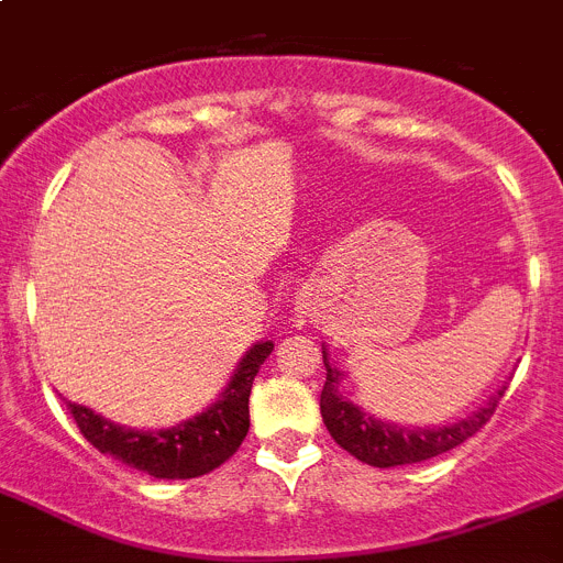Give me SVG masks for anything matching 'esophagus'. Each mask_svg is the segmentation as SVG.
Returning <instances> with one entry per match:
<instances>
[{"mask_svg": "<svg viewBox=\"0 0 563 563\" xmlns=\"http://www.w3.org/2000/svg\"><path fill=\"white\" fill-rule=\"evenodd\" d=\"M297 309H300V314H309V311H311V295H309V291L297 297Z\"/></svg>", "mask_w": 563, "mask_h": 563, "instance_id": "1", "label": "esophagus"}]
</instances>
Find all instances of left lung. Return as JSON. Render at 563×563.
Returning a JSON list of instances; mask_svg holds the SVG:
<instances>
[{
  "instance_id": "left-lung-1",
  "label": "left lung",
  "mask_w": 563,
  "mask_h": 563,
  "mask_svg": "<svg viewBox=\"0 0 563 563\" xmlns=\"http://www.w3.org/2000/svg\"><path fill=\"white\" fill-rule=\"evenodd\" d=\"M322 363H325V385H322L320 394L322 422H325L331 439L340 444L342 451H349L351 456L371 464V467L417 464L424 462V459L439 456V453L453 451L464 439H471L473 433L485 428L498 399L505 397V388H501L496 397H490L485 408H478L473 417L448 424V428H402V424L374 419L371 413L356 408L354 402H349L340 394L342 374L331 368L325 351H322Z\"/></svg>"
}]
</instances>
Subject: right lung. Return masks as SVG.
Segmentation results:
<instances>
[{"label": "right lung", "instance_id": "obj_1", "mask_svg": "<svg viewBox=\"0 0 563 563\" xmlns=\"http://www.w3.org/2000/svg\"><path fill=\"white\" fill-rule=\"evenodd\" d=\"M272 342H257L246 351L234 376L229 379L221 399L200 417L166 430H135L124 424L107 422L90 408L67 402V410L76 419L78 430L85 433L92 448L107 456L130 464L155 478H198L212 473L232 456L249 433V394L252 383L266 356L272 354Z\"/></svg>", "mask_w": 563, "mask_h": 563}]
</instances>
